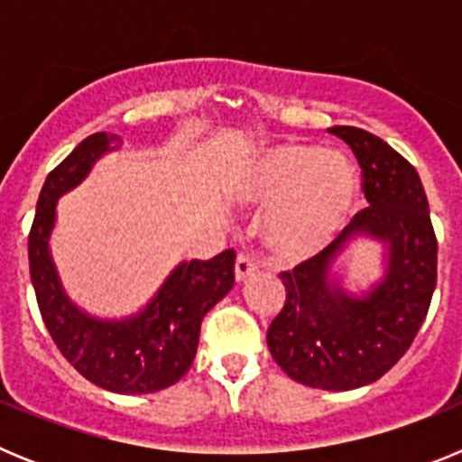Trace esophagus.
<instances>
[{"label": "esophagus", "mask_w": 462, "mask_h": 462, "mask_svg": "<svg viewBox=\"0 0 462 462\" xmlns=\"http://www.w3.org/2000/svg\"><path fill=\"white\" fill-rule=\"evenodd\" d=\"M254 271H256V263L252 256L240 254L238 259H236V280L238 282H245Z\"/></svg>", "instance_id": "34e87169"}]
</instances>
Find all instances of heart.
I'll return each mask as SVG.
<instances>
[{"label":"heart","mask_w":462,"mask_h":462,"mask_svg":"<svg viewBox=\"0 0 462 462\" xmlns=\"http://www.w3.org/2000/svg\"><path fill=\"white\" fill-rule=\"evenodd\" d=\"M224 187L238 206H268L261 240L284 263H303L328 250L358 208L352 162L310 143L256 150L226 175Z\"/></svg>","instance_id":"obj_1"}]
</instances>
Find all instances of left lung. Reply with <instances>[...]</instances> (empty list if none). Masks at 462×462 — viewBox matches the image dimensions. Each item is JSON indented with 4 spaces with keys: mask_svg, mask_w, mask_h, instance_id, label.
I'll use <instances>...</instances> for the list:
<instances>
[{
    "mask_svg": "<svg viewBox=\"0 0 462 462\" xmlns=\"http://www.w3.org/2000/svg\"><path fill=\"white\" fill-rule=\"evenodd\" d=\"M363 171L361 210L328 250L282 273L284 308L268 328V349L296 382L324 391L368 386L410 349L438 284V240L421 178L389 143L356 126H330ZM383 247V277L349 292L341 259L352 242Z\"/></svg>",
    "mask_w": 462,
    "mask_h": 462,
    "instance_id": "8db88e82",
    "label": "left lung"
}]
</instances>
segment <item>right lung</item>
I'll return each instance as SVG.
<instances>
[{"instance_id":"obj_1","label":"right lung","mask_w":462,"mask_h":462,"mask_svg":"<svg viewBox=\"0 0 462 462\" xmlns=\"http://www.w3.org/2000/svg\"><path fill=\"white\" fill-rule=\"evenodd\" d=\"M116 150L120 136L92 134L51 171L30 231V275L43 324L73 368L101 389L141 395L173 386L189 370L203 317L234 287L236 252L226 250L210 261H180L134 314L97 317L73 303L51 252L57 201Z\"/></svg>"}]
</instances>
